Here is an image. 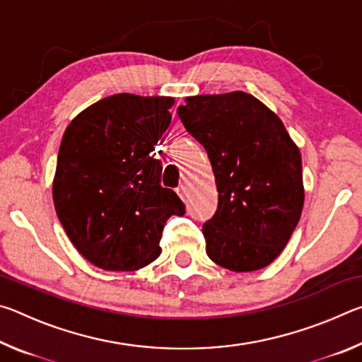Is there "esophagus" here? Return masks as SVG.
I'll list each match as a JSON object with an SVG mask.
<instances>
[{"mask_svg":"<svg viewBox=\"0 0 362 362\" xmlns=\"http://www.w3.org/2000/svg\"><path fill=\"white\" fill-rule=\"evenodd\" d=\"M177 194H179L183 201L188 198V185H187V183H183V185L177 188Z\"/></svg>","mask_w":362,"mask_h":362,"instance_id":"34e87169","label":"esophagus"}]
</instances>
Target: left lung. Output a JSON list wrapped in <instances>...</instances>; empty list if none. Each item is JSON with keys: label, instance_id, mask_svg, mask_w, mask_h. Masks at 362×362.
<instances>
[{"label": "left lung", "instance_id": "8db88e82", "mask_svg": "<svg viewBox=\"0 0 362 362\" xmlns=\"http://www.w3.org/2000/svg\"><path fill=\"white\" fill-rule=\"evenodd\" d=\"M185 129L211 159L218 206L203 225L206 252L230 272L265 268L302 216V156L279 116L243 90L185 97Z\"/></svg>", "mask_w": 362, "mask_h": 362}]
</instances>
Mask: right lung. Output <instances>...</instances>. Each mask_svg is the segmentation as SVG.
<instances>
[{
    "label": "right lung",
    "mask_w": 362,
    "mask_h": 362,
    "mask_svg": "<svg viewBox=\"0 0 362 362\" xmlns=\"http://www.w3.org/2000/svg\"><path fill=\"white\" fill-rule=\"evenodd\" d=\"M174 97L115 94L83 110L60 142L52 199L73 246L105 272L155 262L163 228L185 206L161 187L155 146Z\"/></svg>",
    "instance_id": "obj_1"
}]
</instances>
